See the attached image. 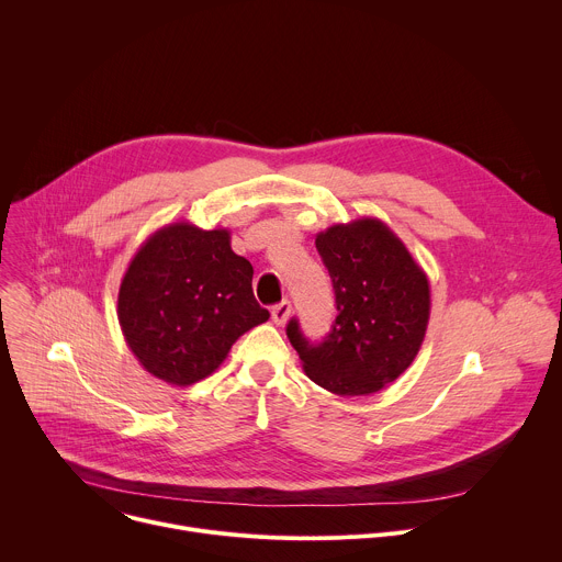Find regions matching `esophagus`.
Segmentation results:
<instances>
[{
  "mask_svg": "<svg viewBox=\"0 0 562 562\" xmlns=\"http://www.w3.org/2000/svg\"><path fill=\"white\" fill-rule=\"evenodd\" d=\"M291 317V302L289 300H282L278 302L273 308H271V319L276 325H286V319Z\"/></svg>",
  "mask_w": 562,
  "mask_h": 562,
  "instance_id": "obj_1",
  "label": "esophagus"
}]
</instances>
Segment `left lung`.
Listing matches in <instances>:
<instances>
[{
    "mask_svg": "<svg viewBox=\"0 0 562 562\" xmlns=\"http://www.w3.org/2000/svg\"><path fill=\"white\" fill-rule=\"evenodd\" d=\"M329 269L338 315L329 336L311 345L297 319L286 336L304 373L336 395H369L403 375L418 356L431 311L427 273L378 217L334 224L315 235Z\"/></svg>",
    "mask_w": 562,
    "mask_h": 562,
    "instance_id": "obj_1",
    "label": "left lung"
}]
</instances>
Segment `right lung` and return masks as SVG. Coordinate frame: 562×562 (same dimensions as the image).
<instances>
[{
    "label": "right lung",
    "instance_id": "1",
    "mask_svg": "<svg viewBox=\"0 0 562 562\" xmlns=\"http://www.w3.org/2000/svg\"><path fill=\"white\" fill-rule=\"evenodd\" d=\"M254 267L231 249L226 228L191 222L157 228L133 256L117 293V319L139 364L189 386L211 375L233 342L267 323L256 302Z\"/></svg>",
    "mask_w": 562,
    "mask_h": 562
}]
</instances>
